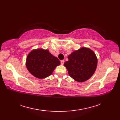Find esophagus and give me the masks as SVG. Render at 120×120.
I'll return each mask as SVG.
<instances>
[{
  "instance_id": "1",
  "label": "esophagus",
  "mask_w": 120,
  "mask_h": 120,
  "mask_svg": "<svg viewBox=\"0 0 120 120\" xmlns=\"http://www.w3.org/2000/svg\"><path fill=\"white\" fill-rule=\"evenodd\" d=\"M64 60H61V65H63V64H64Z\"/></svg>"
}]
</instances>
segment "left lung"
Wrapping results in <instances>:
<instances>
[{
    "instance_id": "1",
    "label": "left lung",
    "mask_w": 120,
    "mask_h": 120,
    "mask_svg": "<svg viewBox=\"0 0 120 120\" xmlns=\"http://www.w3.org/2000/svg\"><path fill=\"white\" fill-rule=\"evenodd\" d=\"M64 63L68 75L73 79L82 82L90 79L95 73L98 65L95 53L89 48L81 47L68 56Z\"/></svg>"
}]
</instances>
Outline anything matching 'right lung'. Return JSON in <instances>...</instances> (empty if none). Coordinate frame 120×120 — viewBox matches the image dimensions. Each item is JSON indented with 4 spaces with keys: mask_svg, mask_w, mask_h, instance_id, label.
Returning a JSON list of instances; mask_svg holds the SVG:
<instances>
[{
    "mask_svg": "<svg viewBox=\"0 0 120 120\" xmlns=\"http://www.w3.org/2000/svg\"><path fill=\"white\" fill-rule=\"evenodd\" d=\"M60 64L58 58L42 48L33 49L28 55L26 65L30 73L39 79L46 78L52 73L56 67Z\"/></svg>",
    "mask_w": 120,
    "mask_h": 120,
    "instance_id": "1",
    "label": "right lung"
}]
</instances>
